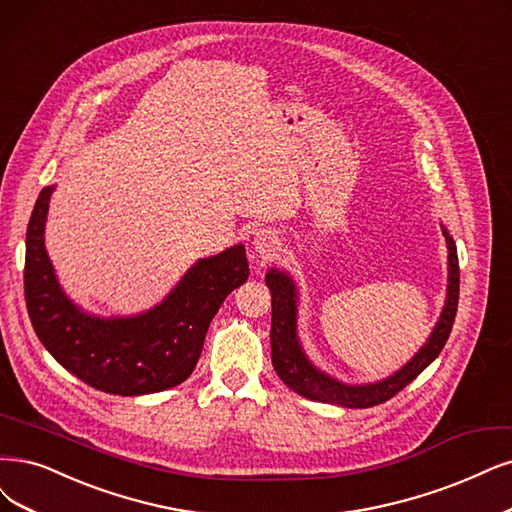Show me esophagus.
I'll list each match as a JSON object with an SVG mask.
<instances>
[{"mask_svg": "<svg viewBox=\"0 0 512 512\" xmlns=\"http://www.w3.org/2000/svg\"><path fill=\"white\" fill-rule=\"evenodd\" d=\"M253 246H255V251H257L261 257L270 259V257H274L276 251L280 249V240H278V236H276L272 230H259V232L255 234Z\"/></svg>", "mask_w": 512, "mask_h": 512, "instance_id": "1", "label": "esophagus"}]
</instances>
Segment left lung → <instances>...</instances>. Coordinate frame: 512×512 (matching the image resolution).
Instances as JSON below:
<instances>
[{
    "mask_svg": "<svg viewBox=\"0 0 512 512\" xmlns=\"http://www.w3.org/2000/svg\"><path fill=\"white\" fill-rule=\"evenodd\" d=\"M443 234L449 249V285H447V301H445L439 323L434 327L432 335L428 337V342L422 346V350L415 354L401 371H396L384 382L369 384V386L339 384L337 380H331L329 375L320 373L308 361L306 354L301 352L297 333H295L297 293H295L293 280L285 272L270 270L266 274V285L272 291V331H270L272 365L280 380L297 394L306 396V399H312L318 403L354 407V409L386 403L396 392H401L407 384H411L415 377H418L434 361V358L441 354L458 312V297H460L458 251L449 234L447 232Z\"/></svg>",
    "mask_w": 512,
    "mask_h": 512,
    "instance_id": "1",
    "label": "left lung"
}]
</instances>
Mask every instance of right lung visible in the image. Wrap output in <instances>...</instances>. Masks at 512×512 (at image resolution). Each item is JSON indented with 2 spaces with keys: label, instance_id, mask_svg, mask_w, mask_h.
<instances>
[{
  "label": "right lung",
  "instance_id": "right-lung-1",
  "mask_svg": "<svg viewBox=\"0 0 512 512\" xmlns=\"http://www.w3.org/2000/svg\"><path fill=\"white\" fill-rule=\"evenodd\" d=\"M44 187L27 225L25 301L44 348L92 388L137 396L185 382L202 354L223 299L249 278L244 246L200 259L160 306L132 318H97L73 306L56 282L44 246Z\"/></svg>",
  "mask_w": 512,
  "mask_h": 512
}]
</instances>
